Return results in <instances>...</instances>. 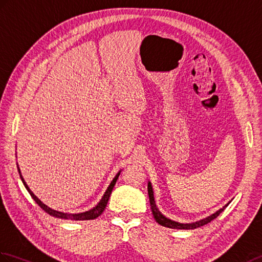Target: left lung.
Here are the masks:
<instances>
[{
  "label": "left lung",
  "mask_w": 262,
  "mask_h": 262,
  "mask_svg": "<svg viewBox=\"0 0 262 262\" xmlns=\"http://www.w3.org/2000/svg\"><path fill=\"white\" fill-rule=\"evenodd\" d=\"M147 190H148V196H149V202H150V209L151 212H153V215L154 219L156 220V222L161 224L163 227H166L169 229H180V230H190V229H196L204 226V224H208L209 222H211L212 220H214L216 216H219V214L221 213V212L226 209V206L229 204H227L226 206H223L222 209H220L219 211H216L215 213H213L210 216H206L205 219H202V220L196 221V222H192V223H179L176 221L171 220V219H167L166 216H164L161 212L157 209V206L155 204V200H154V192H153V187H151L150 182H148V185H147Z\"/></svg>",
  "instance_id": "8db88e82"
}]
</instances>
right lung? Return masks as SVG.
<instances>
[{
    "label": "right lung",
    "instance_id": "1",
    "mask_svg": "<svg viewBox=\"0 0 262 262\" xmlns=\"http://www.w3.org/2000/svg\"><path fill=\"white\" fill-rule=\"evenodd\" d=\"M17 171H19L20 178H21V180H22V182H23L24 186H26V188L28 190V192L30 193V195H31V196H32V199L35 201V202L38 203V205L40 206L41 209H43V210L47 212L48 214H50V215H52V216H56V217H59V219H63V220H72V221L94 220V219L98 217V216L102 213L103 210H105L106 205H107V203H108L109 196H111L113 188H114L115 184H116V181L118 180V176H119V174H120V172H121V171H119V172L116 174V176H115V178L113 179V181L111 182V184H109V186L107 187V190H106L105 194H103V195H102L101 200L99 201V203L97 204L96 206H94L93 209H90L89 211H86V212H81V213H63V212H60V211L52 210L51 208H49V206H47L45 203H42L41 201L34 195L33 192L29 188L28 184L26 183V181H24V179L22 178V175H21V172H20V168H19V166H17Z\"/></svg>",
    "mask_w": 262,
    "mask_h": 262
}]
</instances>
